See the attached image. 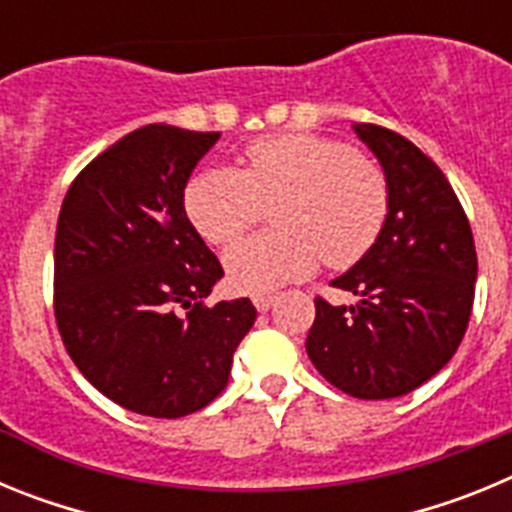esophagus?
Returning a JSON list of instances; mask_svg holds the SVG:
<instances>
[{"mask_svg": "<svg viewBox=\"0 0 512 512\" xmlns=\"http://www.w3.org/2000/svg\"><path fill=\"white\" fill-rule=\"evenodd\" d=\"M274 300H277L274 295H256L253 297V305H256V310L259 312H266L271 305H274Z\"/></svg>", "mask_w": 512, "mask_h": 512, "instance_id": "esophagus-1", "label": "esophagus"}]
</instances>
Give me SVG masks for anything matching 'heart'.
Instances as JSON below:
<instances>
[{"label":"heart","instance_id":"b5f03b06","mask_svg":"<svg viewBox=\"0 0 512 512\" xmlns=\"http://www.w3.org/2000/svg\"><path fill=\"white\" fill-rule=\"evenodd\" d=\"M274 228L225 253L235 289L261 295L310 277L323 256L348 269L372 251L390 215L387 176L356 148L312 133H279L246 148V171L215 166L194 176L184 210L215 246L238 241L277 205Z\"/></svg>","mask_w":512,"mask_h":512}]
</instances>
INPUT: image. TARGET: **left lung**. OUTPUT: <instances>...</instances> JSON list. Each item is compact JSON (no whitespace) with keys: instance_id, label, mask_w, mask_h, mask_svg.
Returning a JSON list of instances; mask_svg holds the SVG:
<instances>
[{"instance_id":"left-lung-1","label":"left lung","mask_w":512,"mask_h":512,"mask_svg":"<svg viewBox=\"0 0 512 512\" xmlns=\"http://www.w3.org/2000/svg\"><path fill=\"white\" fill-rule=\"evenodd\" d=\"M390 184V215L364 259L333 279L351 307L315 297L307 356L333 387L359 400H390L438 374L467 333L477 251L459 197L408 138L354 125Z\"/></svg>"}]
</instances>
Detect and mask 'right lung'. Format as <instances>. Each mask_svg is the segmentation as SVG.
<instances>
[{"label": "right lung", "instance_id": "add662e5", "mask_svg": "<svg viewBox=\"0 0 512 512\" xmlns=\"http://www.w3.org/2000/svg\"><path fill=\"white\" fill-rule=\"evenodd\" d=\"M220 133L146 125L79 171L53 248V312L79 372L120 408L182 418L225 390L256 307H207L223 266L184 210Z\"/></svg>", "mask_w": 512, "mask_h": 512}]
</instances>
